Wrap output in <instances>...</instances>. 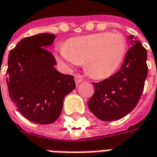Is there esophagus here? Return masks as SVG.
<instances>
[{
    "instance_id": "1",
    "label": "esophagus",
    "mask_w": 157,
    "mask_h": 157,
    "mask_svg": "<svg viewBox=\"0 0 157 157\" xmlns=\"http://www.w3.org/2000/svg\"><path fill=\"white\" fill-rule=\"evenodd\" d=\"M83 81H84V79L82 78V75H75V82L76 85H78L79 83H81V82H83Z\"/></svg>"
}]
</instances>
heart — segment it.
Instances as JSON below:
<instances>
[{
  "instance_id": "obj_1",
  "label": "heart",
  "mask_w": 157,
  "mask_h": 157,
  "mask_svg": "<svg viewBox=\"0 0 157 157\" xmlns=\"http://www.w3.org/2000/svg\"><path fill=\"white\" fill-rule=\"evenodd\" d=\"M127 48L124 36L102 32L66 40L56 58L67 67L83 63L86 73L95 79L107 78L121 65Z\"/></svg>"
}]
</instances>
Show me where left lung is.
<instances>
[{"label": "left lung", "mask_w": 157, "mask_h": 157, "mask_svg": "<svg viewBox=\"0 0 157 157\" xmlns=\"http://www.w3.org/2000/svg\"><path fill=\"white\" fill-rule=\"evenodd\" d=\"M129 39L133 45L127 51L121 68L109 78L92 83L95 90L87 106L102 121L124 118L135 109L141 97L148 73L147 52L134 36H129Z\"/></svg>", "instance_id": "obj_1"}]
</instances>
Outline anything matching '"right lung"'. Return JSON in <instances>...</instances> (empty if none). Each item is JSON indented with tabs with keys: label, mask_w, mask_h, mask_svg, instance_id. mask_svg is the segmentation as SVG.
<instances>
[{
	"label": "right lung",
	"mask_w": 157,
	"mask_h": 157,
	"mask_svg": "<svg viewBox=\"0 0 157 157\" xmlns=\"http://www.w3.org/2000/svg\"><path fill=\"white\" fill-rule=\"evenodd\" d=\"M55 39L52 33L24 38L8 56L10 98L22 116L39 124L59 117L65 97L75 87L74 76L59 72L54 55L46 49Z\"/></svg>",
	"instance_id": "1"
}]
</instances>
